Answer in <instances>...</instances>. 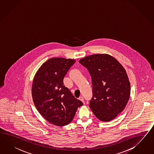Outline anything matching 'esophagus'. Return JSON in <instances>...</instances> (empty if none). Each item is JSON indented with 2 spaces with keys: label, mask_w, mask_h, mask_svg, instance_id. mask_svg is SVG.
Listing matches in <instances>:
<instances>
[{
  "label": "esophagus",
  "mask_w": 154,
  "mask_h": 154,
  "mask_svg": "<svg viewBox=\"0 0 154 154\" xmlns=\"http://www.w3.org/2000/svg\"><path fill=\"white\" fill-rule=\"evenodd\" d=\"M79 100L80 101L83 102H84V99H83V97H80L79 98Z\"/></svg>",
  "instance_id": "obj_1"
}]
</instances>
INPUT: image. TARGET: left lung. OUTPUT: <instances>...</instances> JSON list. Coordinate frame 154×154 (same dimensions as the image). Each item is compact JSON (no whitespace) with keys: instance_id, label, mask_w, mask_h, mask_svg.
I'll return each mask as SVG.
<instances>
[{"instance_id":"8db88e82","label":"left lung","mask_w":154,"mask_h":154,"mask_svg":"<svg viewBox=\"0 0 154 154\" xmlns=\"http://www.w3.org/2000/svg\"><path fill=\"white\" fill-rule=\"evenodd\" d=\"M79 62L86 68L91 77L92 111L102 121L114 119L125 108L130 96V83L125 69L107 54L88 56Z\"/></svg>"}]
</instances>
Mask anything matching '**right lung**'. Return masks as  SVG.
Masks as SVG:
<instances>
[{
	"instance_id": "obj_1",
	"label": "right lung",
	"mask_w": 154,
	"mask_h": 154,
	"mask_svg": "<svg viewBox=\"0 0 154 154\" xmlns=\"http://www.w3.org/2000/svg\"><path fill=\"white\" fill-rule=\"evenodd\" d=\"M75 62L72 59L52 58L39 68L33 81L32 95L38 111L58 126L69 124L83 105L63 86L64 77Z\"/></svg>"
}]
</instances>
